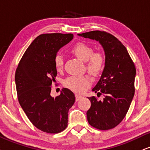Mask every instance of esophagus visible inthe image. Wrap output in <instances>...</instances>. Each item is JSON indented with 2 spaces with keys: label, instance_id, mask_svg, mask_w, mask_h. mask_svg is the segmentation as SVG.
I'll return each mask as SVG.
<instances>
[{
  "label": "esophagus",
  "instance_id": "esophagus-1",
  "mask_svg": "<svg viewBox=\"0 0 150 150\" xmlns=\"http://www.w3.org/2000/svg\"><path fill=\"white\" fill-rule=\"evenodd\" d=\"M81 98H82V96H79V95H77V94L75 95V99H76V101H79Z\"/></svg>",
  "mask_w": 150,
  "mask_h": 150
}]
</instances>
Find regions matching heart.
<instances>
[{"instance_id": "heart-1", "label": "heart", "mask_w": 150, "mask_h": 150, "mask_svg": "<svg viewBox=\"0 0 150 150\" xmlns=\"http://www.w3.org/2000/svg\"><path fill=\"white\" fill-rule=\"evenodd\" d=\"M93 48L86 43L79 42L73 45L72 52L82 61L86 62V67L89 73L98 75L101 73L105 66V57L100 52H93ZM54 64L57 71H62L64 68V58L57 54L54 58ZM93 79L89 75L70 76L64 81V86L73 91L81 93L92 84Z\"/></svg>"}]
</instances>
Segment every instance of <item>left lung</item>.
<instances>
[{"label": "left lung", "instance_id": "obj_1", "mask_svg": "<svg viewBox=\"0 0 150 150\" xmlns=\"http://www.w3.org/2000/svg\"><path fill=\"white\" fill-rule=\"evenodd\" d=\"M99 41L105 52V66L93 91L103 95V100L88 98L91 106L86 112L91 126L109 130L118 125L125 117L132 101L135 87L136 67L125 45L116 37L105 31L78 34Z\"/></svg>", "mask_w": 150, "mask_h": 150}]
</instances>
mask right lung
Here are the masks:
<instances>
[{
    "label": "right lung",
    "mask_w": 150,
    "mask_h": 150,
    "mask_svg": "<svg viewBox=\"0 0 150 150\" xmlns=\"http://www.w3.org/2000/svg\"><path fill=\"white\" fill-rule=\"evenodd\" d=\"M73 34H42L21 59L15 73L18 100L34 126L48 134L62 132L68 126V113L75 101L69 88L52 98L51 88L57 75L54 58L70 42Z\"/></svg>",
    "instance_id": "right-lung-1"
}]
</instances>
